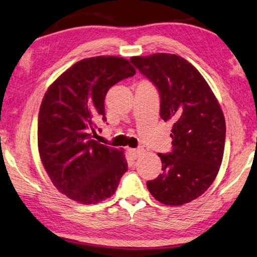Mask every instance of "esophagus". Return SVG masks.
Masks as SVG:
<instances>
[{
	"instance_id": "obj_1",
	"label": "esophagus",
	"mask_w": 257,
	"mask_h": 257,
	"mask_svg": "<svg viewBox=\"0 0 257 257\" xmlns=\"http://www.w3.org/2000/svg\"><path fill=\"white\" fill-rule=\"evenodd\" d=\"M129 152H130V156L134 159H138L142 154L141 149H130Z\"/></svg>"
}]
</instances>
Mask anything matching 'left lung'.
I'll list each match as a JSON object with an SVG mask.
<instances>
[{
	"mask_svg": "<svg viewBox=\"0 0 257 257\" xmlns=\"http://www.w3.org/2000/svg\"><path fill=\"white\" fill-rule=\"evenodd\" d=\"M157 86L160 116L171 121L173 150L159 153L162 173L148 181L149 192L166 206H182L204 194L222 162L225 120L221 107L199 71L172 53L131 57Z\"/></svg>",
	"mask_w": 257,
	"mask_h": 257,
	"instance_id": "obj_1",
	"label": "left lung"
}]
</instances>
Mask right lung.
I'll return each mask as SVG.
<instances>
[{"label": "right lung", "instance_id": "obj_1", "mask_svg": "<svg viewBox=\"0 0 257 257\" xmlns=\"http://www.w3.org/2000/svg\"><path fill=\"white\" fill-rule=\"evenodd\" d=\"M129 60L114 56L83 59L48 87L38 115V150L59 192L91 205L114 195L128 164L122 150L92 139L104 100L116 83L133 76Z\"/></svg>", "mask_w": 257, "mask_h": 257}]
</instances>
